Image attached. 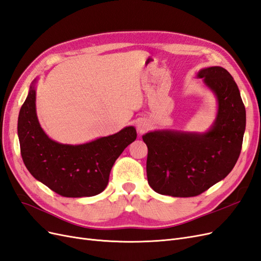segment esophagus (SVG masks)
Returning <instances> with one entry per match:
<instances>
[{
  "instance_id": "obj_1",
  "label": "esophagus",
  "mask_w": 261,
  "mask_h": 261,
  "mask_svg": "<svg viewBox=\"0 0 261 261\" xmlns=\"http://www.w3.org/2000/svg\"><path fill=\"white\" fill-rule=\"evenodd\" d=\"M136 127H137V130L139 134H144L146 133L149 127H150V124L147 120H144V118H141V120H139L136 124Z\"/></svg>"
}]
</instances>
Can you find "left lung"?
I'll use <instances>...</instances> for the list:
<instances>
[{
	"instance_id": "1",
	"label": "left lung",
	"mask_w": 261,
	"mask_h": 261,
	"mask_svg": "<svg viewBox=\"0 0 261 261\" xmlns=\"http://www.w3.org/2000/svg\"><path fill=\"white\" fill-rule=\"evenodd\" d=\"M197 77L218 101L216 120L204 133L161 129L143 136L148 147L147 177L154 192L194 197L227 176L238 161L246 126L239 87L220 66L200 69Z\"/></svg>"
}]
</instances>
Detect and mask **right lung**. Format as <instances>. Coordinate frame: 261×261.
I'll list each match as a JSON object with an SVG mask.
<instances>
[{"mask_svg":"<svg viewBox=\"0 0 261 261\" xmlns=\"http://www.w3.org/2000/svg\"><path fill=\"white\" fill-rule=\"evenodd\" d=\"M18 115L20 153L27 170L36 179L63 197H91L102 193L110 172L124 149L137 137L134 126L81 145L60 144L51 139L38 121L36 84Z\"/></svg>","mask_w":261,"mask_h":261,"instance_id":"obj_1","label":"right lung"}]
</instances>
